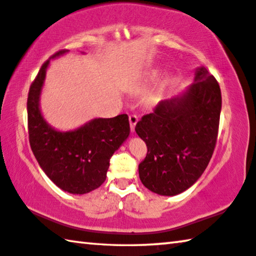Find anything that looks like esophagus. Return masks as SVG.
Here are the masks:
<instances>
[{
    "mask_svg": "<svg viewBox=\"0 0 256 256\" xmlns=\"http://www.w3.org/2000/svg\"><path fill=\"white\" fill-rule=\"evenodd\" d=\"M130 128H131V131H136V125L138 123V116L136 115H130Z\"/></svg>",
    "mask_w": 256,
    "mask_h": 256,
    "instance_id": "34e87169",
    "label": "esophagus"
}]
</instances>
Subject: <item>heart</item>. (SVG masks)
I'll return each instance as SVG.
<instances>
[{
	"mask_svg": "<svg viewBox=\"0 0 256 256\" xmlns=\"http://www.w3.org/2000/svg\"><path fill=\"white\" fill-rule=\"evenodd\" d=\"M160 76H162V72H160V70H154L148 76H146V79L142 82V84L136 86L134 92H144V90L146 88H148L149 86L156 84V82L160 79ZM160 99H162V94H160V92H154L149 94L148 96L146 97L144 102H146V105H148V106H156L160 102Z\"/></svg>",
	"mask_w": 256,
	"mask_h": 256,
	"instance_id": "1",
	"label": "heart"
}]
</instances>
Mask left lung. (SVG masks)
Returning <instances> with one entry per match:
<instances>
[{"instance_id":"1","label":"left lung","mask_w":256,"mask_h":256,"mask_svg":"<svg viewBox=\"0 0 256 256\" xmlns=\"http://www.w3.org/2000/svg\"><path fill=\"white\" fill-rule=\"evenodd\" d=\"M222 92L204 66L183 92L164 99L138 122L136 132L148 154L138 164L146 188L159 196L183 193L200 178L214 154L218 136Z\"/></svg>"}]
</instances>
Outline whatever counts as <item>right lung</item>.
I'll list each match as a JSON object with an SVG mask.
<instances>
[{
	"label": "right lung",
	"instance_id": "right-lung-1",
	"mask_svg": "<svg viewBox=\"0 0 256 256\" xmlns=\"http://www.w3.org/2000/svg\"><path fill=\"white\" fill-rule=\"evenodd\" d=\"M68 53L60 50L46 60L30 86L27 110L29 142L38 164L60 190L86 194L106 180L112 154L130 136L128 116L94 118L71 131L54 128L40 110V94L50 60Z\"/></svg>",
	"mask_w": 256,
	"mask_h": 256
}]
</instances>
